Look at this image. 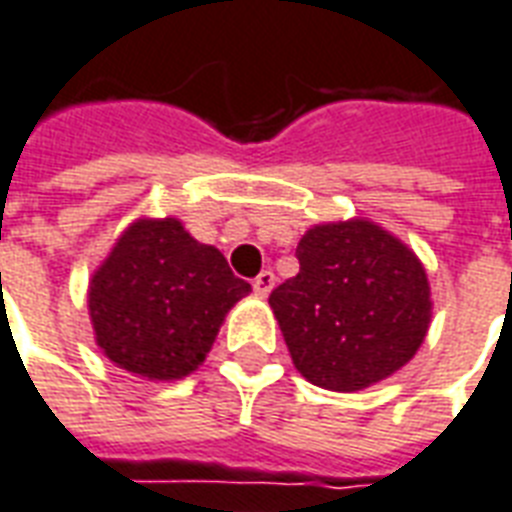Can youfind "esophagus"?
<instances>
[{"mask_svg":"<svg viewBox=\"0 0 512 512\" xmlns=\"http://www.w3.org/2000/svg\"><path fill=\"white\" fill-rule=\"evenodd\" d=\"M272 288H275V272L272 270H261L253 280V291L259 294V297H267Z\"/></svg>","mask_w":512,"mask_h":512,"instance_id":"obj_1","label":"esophagus"}]
</instances>
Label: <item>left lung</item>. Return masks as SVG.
<instances>
[{"label":"left lung","mask_w":512,"mask_h":512,"mask_svg":"<svg viewBox=\"0 0 512 512\" xmlns=\"http://www.w3.org/2000/svg\"><path fill=\"white\" fill-rule=\"evenodd\" d=\"M299 272L270 294L294 367L310 383L359 391L416 356L429 329V283L416 253L370 221L315 226Z\"/></svg>","instance_id":"obj_1"}]
</instances>
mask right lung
<instances>
[{
    "label": "right lung",
    "mask_w": 512,
    "mask_h": 512,
    "mask_svg": "<svg viewBox=\"0 0 512 512\" xmlns=\"http://www.w3.org/2000/svg\"><path fill=\"white\" fill-rule=\"evenodd\" d=\"M251 291L224 253L175 218L137 221L91 280L96 343L118 367L151 380L194 372L224 315Z\"/></svg>",
    "instance_id": "add662e5"
}]
</instances>
